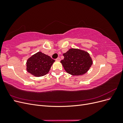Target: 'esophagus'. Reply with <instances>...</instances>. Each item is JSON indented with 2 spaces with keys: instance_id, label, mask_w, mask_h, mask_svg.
Returning a JSON list of instances; mask_svg holds the SVG:
<instances>
[{
  "instance_id": "34e87169",
  "label": "esophagus",
  "mask_w": 123,
  "mask_h": 123,
  "mask_svg": "<svg viewBox=\"0 0 123 123\" xmlns=\"http://www.w3.org/2000/svg\"><path fill=\"white\" fill-rule=\"evenodd\" d=\"M56 61H61V58H59V57H58V58H57L56 59Z\"/></svg>"
}]
</instances>
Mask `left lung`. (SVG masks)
Returning a JSON list of instances; mask_svg holds the SVG:
<instances>
[{"mask_svg":"<svg viewBox=\"0 0 123 123\" xmlns=\"http://www.w3.org/2000/svg\"><path fill=\"white\" fill-rule=\"evenodd\" d=\"M64 58L61 62L68 73L72 75H81L87 73L93 64L87 52L72 48L63 54Z\"/></svg>","mask_w":123,"mask_h":123,"instance_id":"obj_1","label":"left lung"}]
</instances>
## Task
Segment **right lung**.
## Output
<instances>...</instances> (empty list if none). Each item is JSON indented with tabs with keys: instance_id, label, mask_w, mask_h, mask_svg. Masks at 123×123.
Returning a JSON list of instances; mask_svg holds the SVG:
<instances>
[{
	"instance_id": "1",
	"label": "right lung",
	"mask_w": 123,
	"mask_h": 123,
	"mask_svg": "<svg viewBox=\"0 0 123 123\" xmlns=\"http://www.w3.org/2000/svg\"><path fill=\"white\" fill-rule=\"evenodd\" d=\"M54 59L42 52L33 55L27 61V71L36 77L43 76L49 72Z\"/></svg>"
}]
</instances>
